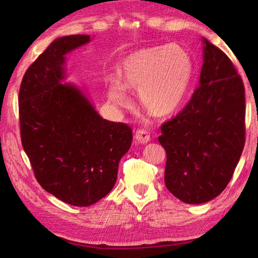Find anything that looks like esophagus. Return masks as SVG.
Segmentation results:
<instances>
[{
	"instance_id": "obj_1",
	"label": "esophagus",
	"mask_w": 258,
	"mask_h": 258,
	"mask_svg": "<svg viewBox=\"0 0 258 258\" xmlns=\"http://www.w3.org/2000/svg\"><path fill=\"white\" fill-rule=\"evenodd\" d=\"M134 138H135V140H137L138 142H140V143H143V145H145V143H147V142H149V141H150V135H149V133H148L147 131L142 130V128H140V130H137V131H135Z\"/></svg>"
}]
</instances>
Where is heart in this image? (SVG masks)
Returning a JSON list of instances; mask_svg holds the SVG:
<instances>
[{"label":"heart","instance_id":"b5f03b06","mask_svg":"<svg viewBox=\"0 0 258 258\" xmlns=\"http://www.w3.org/2000/svg\"><path fill=\"white\" fill-rule=\"evenodd\" d=\"M123 84L111 80L108 95L113 102H130L126 89L138 91L142 106L156 116H168L181 106L191 84L194 64L177 44L147 47L133 52L120 71Z\"/></svg>","mask_w":258,"mask_h":258}]
</instances>
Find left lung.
I'll return each instance as SVG.
<instances>
[{"instance_id": "left-lung-1", "label": "left lung", "mask_w": 258, "mask_h": 258, "mask_svg": "<svg viewBox=\"0 0 258 258\" xmlns=\"http://www.w3.org/2000/svg\"><path fill=\"white\" fill-rule=\"evenodd\" d=\"M199 86L186 106L161 124L165 184L186 204L217 197L234 173L246 138L244 86L232 61L204 38Z\"/></svg>"}]
</instances>
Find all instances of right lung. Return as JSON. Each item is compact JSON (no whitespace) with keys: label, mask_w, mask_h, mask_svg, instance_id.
<instances>
[{"label":"right lung","mask_w":258,"mask_h":258,"mask_svg":"<svg viewBox=\"0 0 258 258\" xmlns=\"http://www.w3.org/2000/svg\"><path fill=\"white\" fill-rule=\"evenodd\" d=\"M90 42L89 35L56 38L25 73L19 90L23 148L45 191L73 206L93 205L115 185L132 128L100 117L64 78V54Z\"/></svg>","instance_id":"obj_1"}]
</instances>
